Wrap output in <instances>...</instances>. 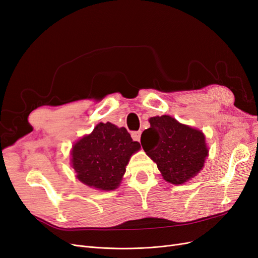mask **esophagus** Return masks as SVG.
Listing matches in <instances>:
<instances>
[{
  "label": "esophagus",
  "mask_w": 258,
  "mask_h": 258,
  "mask_svg": "<svg viewBox=\"0 0 258 258\" xmlns=\"http://www.w3.org/2000/svg\"><path fill=\"white\" fill-rule=\"evenodd\" d=\"M132 139H134V141H140V139H141V131H134L131 134Z\"/></svg>",
  "instance_id": "34e87169"
}]
</instances>
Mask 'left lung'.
<instances>
[{
	"mask_svg": "<svg viewBox=\"0 0 258 258\" xmlns=\"http://www.w3.org/2000/svg\"><path fill=\"white\" fill-rule=\"evenodd\" d=\"M150 123L151 128L143 131L141 144L162 177L178 185L196 176L209 154L202 131L179 123L169 115L152 117Z\"/></svg>",
	"mask_w": 258,
	"mask_h": 258,
	"instance_id": "left-lung-1",
	"label": "left lung"
}]
</instances>
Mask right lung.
I'll list each match as a JSON object with an SVG mask.
<instances>
[{"mask_svg":"<svg viewBox=\"0 0 258 258\" xmlns=\"http://www.w3.org/2000/svg\"><path fill=\"white\" fill-rule=\"evenodd\" d=\"M141 145L126 128L100 122L72 148V167L82 183L100 190L119 186L129 159Z\"/></svg>","mask_w":258,"mask_h":258,"instance_id":"add662e5","label":"right lung"}]
</instances>
